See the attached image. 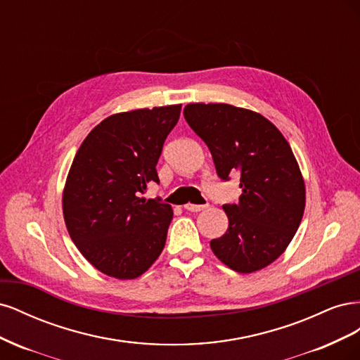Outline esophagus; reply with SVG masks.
<instances>
[{
  "label": "esophagus",
  "mask_w": 360,
  "mask_h": 360,
  "mask_svg": "<svg viewBox=\"0 0 360 360\" xmlns=\"http://www.w3.org/2000/svg\"><path fill=\"white\" fill-rule=\"evenodd\" d=\"M205 204H184V210H188V212H201V210H204L205 209Z\"/></svg>",
  "instance_id": "esophagus-1"
}]
</instances>
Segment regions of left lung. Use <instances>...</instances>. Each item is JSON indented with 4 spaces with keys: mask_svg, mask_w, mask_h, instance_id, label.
I'll use <instances>...</instances> for the list:
<instances>
[{
    "mask_svg": "<svg viewBox=\"0 0 360 360\" xmlns=\"http://www.w3.org/2000/svg\"><path fill=\"white\" fill-rule=\"evenodd\" d=\"M183 115L209 147L217 177L240 174V198L224 204L228 230L210 242L214 255L240 274L274 263L304 210V183L287 139L263 115L233 105L191 103Z\"/></svg>",
    "mask_w": 360,
    "mask_h": 360,
    "instance_id": "left-lung-1",
    "label": "left lung"
}]
</instances>
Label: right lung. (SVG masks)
Returning a JSON list of instances; mask_svg holds the SVG:
<instances>
[{"mask_svg": "<svg viewBox=\"0 0 360 360\" xmlns=\"http://www.w3.org/2000/svg\"><path fill=\"white\" fill-rule=\"evenodd\" d=\"M181 105L114 114L84 139L69 171L63 213L73 243L102 274L134 279L155 263L167 242L172 209L159 197L163 143Z\"/></svg>", "mask_w": 360, "mask_h": 360, "instance_id": "1", "label": "right lung"}]
</instances>
